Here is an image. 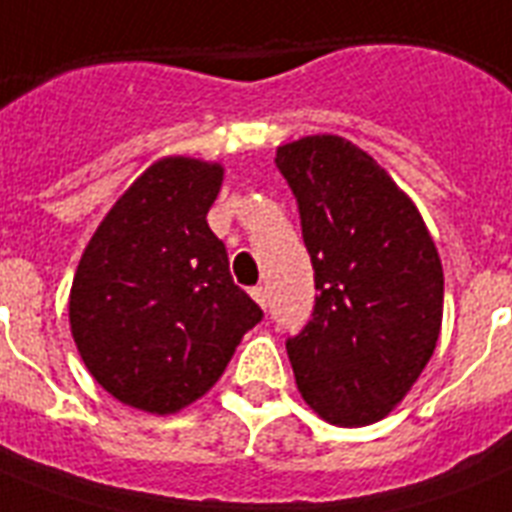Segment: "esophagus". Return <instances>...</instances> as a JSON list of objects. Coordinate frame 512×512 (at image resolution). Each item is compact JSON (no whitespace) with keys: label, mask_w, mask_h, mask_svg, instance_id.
Masks as SVG:
<instances>
[{"label":"esophagus","mask_w":512,"mask_h":512,"mask_svg":"<svg viewBox=\"0 0 512 512\" xmlns=\"http://www.w3.org/2000/svg\"><path fill=\"white\" fill-rule=\"evenodd\" d=\"M249 295L255 297V303L260 305V308H268V289L265 287H252V292Z\"/></svg>","instance_id":"34e87169"}]
</instances>
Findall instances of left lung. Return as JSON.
Here are the masks:
<instances>
[{
	"label": "left lung",
	"instance_id": "1",
	"mask_svg": "<svg viewBox=\"0 0 512 512\" xmlns=\"http://www.w3.org/2000/svg\"><path fill=\"white\" fill-rule=\"evenodd\" d=\"M276 167L295 193L319 292L311 321L287 340L297 388L332 425H372L436 350V244L412 199L350 140H295L279 146Z\"/></svg>",
	"mask_w": 512,
	"mask_h": 512
}]
</instances>
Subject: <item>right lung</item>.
<instances>
[{
    "mask_svg": "<svg viewBox=\"0 0 512 512\" xmlns=\"http://www.w3.org/2000/svg\"><path fill=\"white\" fill-rule=\"evenodd\" d=\"M220 185V164L185 156L151 164L79 260L71 335L92 377L122 404L180 412L220 380L263 319L207 225Z\"/></svg>",
    "mask_w": 512,
    "mask_h": 512,
    "instance_id": "right-lung-1",
    "label": "right lung"
}]
</instances>
